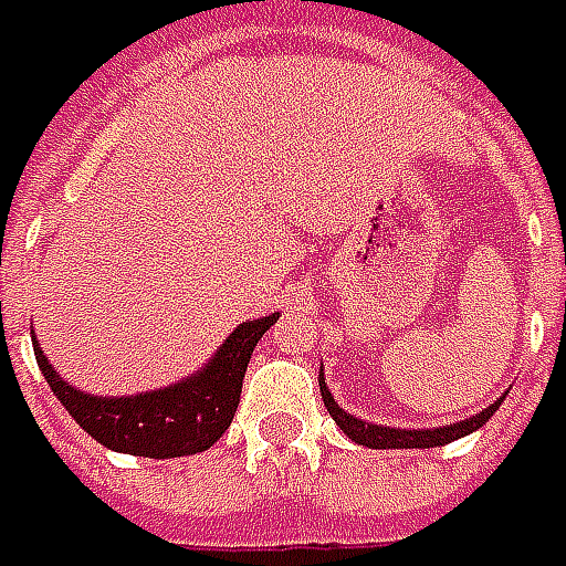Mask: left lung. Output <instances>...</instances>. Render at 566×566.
Instances as JSON below:
<instances>
[{"label": "left lung", "mask_w": 566, "mask_h": 566, "mask_svg": "<svg viewBox=\"0 0 566 566\" xmlns=\"http://www.w3.org/2000/svg\"><path fill=\"white\" fill-rule=\"evenodd\" d=\"M319 392H323V402L332 420L338 423L340 430L347 432V439L356 444H366V448H378V451H399V448H439V444L454 442L463 439L469 432H475L484 427L488 420L494 418V411L506 396H500L494 405H488L484 411L472 415L467 420H457V423H444V427H432V430H399V427H387V423H366L363 418H356L350 411H344L335 396L328 392L326 378H319Z\"/></svg>", "instance_id": "left-lung-1"}]
</instances>
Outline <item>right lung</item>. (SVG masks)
Here are the masks:
<instances>
[{"mask_svg": "<svg viewBox=\"0 0 566 566\" xmlns=\"http://www.w3.org/2000/svg\"><path fill=\"white\" fill-rule=\"evenodd\" d=\"M276 319L280 314L240 323L191 378L134 396H94L72 387L48 363L45 350L35 340V332L30 335H33L35 363L42 368L48 387L91 439H97L118 454L167 460V457L207 451L222 439V432L231 427L238 411L240 387L252 350Z\"/></svg>", "mask_w": 566, "mask_h": 566, "instance_id": "right-lung-1", "label": "right lung"}]
</instances>
